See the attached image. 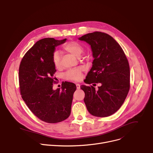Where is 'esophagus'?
Masks as SVG:
<instances>
[{
	"instance_id": "obj_1",
	"label": "esophagus",
	"mask_w": 153,
	"mask_h": 153,
	"mask_svg": "<svg viewBox=\"0 0 153 153\" xmlns=\"http://www.w3.org/2000/svg\"><path fill=\"white\" fill-rule=\"evenodd\" d=\"M76 87H77V89H80V84H76Z\"/></svg>"
}]
</instances>
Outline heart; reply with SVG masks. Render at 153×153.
Here are the masks:
<instances>
[{
    "mask_svg": "<svg viewBox=\"0 0 153 153\" xmlns=\"http://www.w3.org/2000/svg\"><path fill=\"white\" fill-rule=\"evenodd\" d=\"M63 48L66 52L70 53L77 57H79L84 52V48L76 41H71V42L68 43ZM61 59L62 55L60 52L59 51H55L52 54V62L55 66L57 68H60L62 66ZM64 77L68 80L79 81L82 77L81 69H69L64 74Z\"/></svg>",
    "mask_w": 153,
    "mask_h": 153,
    "instance_id": "1",
    "label": "heart"
}]
</instances>
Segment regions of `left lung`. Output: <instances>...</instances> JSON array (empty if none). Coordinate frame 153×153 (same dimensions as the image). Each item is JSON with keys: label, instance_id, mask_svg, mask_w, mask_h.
Here are the masks:
<instances>
[{"label": "left lung", "instance_id": "obj_1", "mask_svg": "<svg viewBox=\"0 0 153 153\" xmlns=\"http://www.w3.org/2000/svg\"><path fill=\"white\" fill-rule=\"evenodd\" d=\"M79 39L90 45L94 58L85 82L101 84L97 91L92 85H81L87 108L95 117L112 115L123 105L130 88V68L126 55L112 36L103 32L87 33Z\"/></svg>", "mask_w": 153, "mask_h": 153}]
</instances>
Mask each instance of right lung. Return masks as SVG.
<instances>
[{"label": "right lung", "instance_id": "add662e5", "mask_svg": "<svg viewBox=\"0 0 153 153\" xmlns=\"http://www.w3.org/2000/svg\"><path fill=\"white\" fill-rule=\"evenodd\" d=\"M66 40L46 38L38 41L25 53L19 66L22 98L36 117L48 123L61 122L69 117L76 90V85L68 82L62 84V90H53L56 69L52 54Z\"/></svg>", "mask_w": 153, "mask_h": 153}]
</instances>
